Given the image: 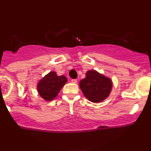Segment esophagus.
I'll use <instances>...</instances> for the list:
<instances>
[{
    "label": "esophagus",
    "instance_id": "esophagus-1",
    "mask_svg": "<svg viewBox=\"0 0 151 151\" xmlns=\"http://www.w3.org/2000/svg\"><path fill=\"white\" fill-rule=\"evenodd\" d=\"M71 81H72V83H74V84H76V83L77 82V79H72L71 80Z\"/></svg>",
    "mask_w": 151,
    "mask_h": 151
}]
</instances>
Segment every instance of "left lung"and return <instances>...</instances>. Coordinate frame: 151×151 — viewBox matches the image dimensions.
I'll use <instances>...</instances> for the list:
<instances>
[{
	"mask_svg": "<svg viewBox=\"0 0 151 151\" xmlns=\"http://www.w3.org/2000/svg\"><path fill=\"white\" fill-rule=\"evenodd\" d=\"M79 87L89 101L99 103L111 93L112 81L97 71L89 70L86 73V77L79 81Z\"/></svg>",
	"mask_w": 151,
	"mask_h": 151,
	"instance_id": "left-lung-1",
	"label": "left lung"
}]
</instances>
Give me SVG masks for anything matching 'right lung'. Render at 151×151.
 <instances>
[{"instance_id": "1", "label": "right lung", "mask_w": 151, "mask_h": 151, "mask_svg": "<svg viewBox=\"0 0 151 151\" xmlns=\"http://www.w3.org/2000/svg\"><path fill=\"white\" fill-rule=\"evenodd\" d=\"M67 82V79L65 76H58L56 72L52 71L38 81L37 92L45 101H52L58 96Z\"/></svg>"}]
</instances>
